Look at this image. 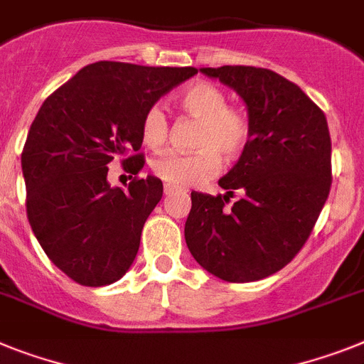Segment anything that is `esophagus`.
I'll list each match as a JSON object with an SVG mask.
<instances>
[{
  "label": "esophagus",
  "instance_id": "esophagus-1",
  "mask_svg": "<svg viewBox=\"0 0 364 364\" xmlns=\"http://www.w3.org/2000/svg\"><path fill=\"white\" fill-rule=\"evenodd\" d=\"M176 191H180V188H176V186H171V184L164 186V193L166 195H173L176 193Z\"/></svg>",
  "mask_w": 364,
  "mask_h": 364
}]
</instances>
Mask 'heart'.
I'll use <instances>...</instances> for the list:
<instances>
[{"mask_svg": "<svg viewBox=\"0 0 364 364\" xmlns=\"http://www.w3.org/2000/svg\"><path fill=\"white\" fill-rule=\"evenodd\" d=\"M176 105L189 116L200 119L195 136L197 151L160 152L151 167L160 180L176 188H188L206 182L220 169V152L234 158L245 151L250 141V119L243 110L228 107V97L212 82H195L176 95ZM169 121L160 105L145 110L141 119V138L151 147L167 139Z\"/></svg>", "mask_w": 364, "mask_h": 364, "instance_id": "obj_1", "label": "heart"}]
</instances>
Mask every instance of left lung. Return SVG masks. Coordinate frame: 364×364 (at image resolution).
Returning a JSON list of instances; mask_svg holds the SVG:
<instances>
[{"instance_id":"1","label":"left lung","mask_w":364,"mask_h":364,"mask_svg":"<svg viewBox=\"0 0 364 364\" xmlns=\"http://www.w3.org/2000/svg\"><path fill=\"white\" fill-rule=\"evenodd\" d=\"M237 92L250 141L219 180L226 195L191 193L186 243L217 278L245 284L284 269L304 247L331 188V138L324 112L265 68H200ZM242 198L225 208L233 191Z\"/></svg>"}]
</instances>
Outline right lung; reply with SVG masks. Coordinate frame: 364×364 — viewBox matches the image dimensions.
I'll use <instances>...</instances> for the list:
<instances>
[{
    "label": "right lung",
    "mask_w": 364,
    "mask_h": 364,
    "mask_svg": "<svg viewBox=\"0 0 364 364\" xmlns=\"http://www.w3.org/2000/svg\"><path fill=\"white\" fill-rule=\"evenodd\" d=\"M195 73L101 60L40 107L21 152L27 219L43 252L77 284H114L134 262L164 186L149 175L134 176L129 189L112 188L108 164L132 151L121 164L138 175L145 110Z\"/></svg>",
    "instance_id": "add662e5"
}]
</instances>
